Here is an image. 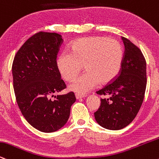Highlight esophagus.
I'll list each match as a JSON object with an SVG mask.
<instances>
[{
  "mask_svg": "<svg viewBox=\"0 0 159 159\" xmlns=\"http://www.w3.org/2000/svg\"><path fill=\"white\" fill-rule=\"evenodd\" d=\"M85 96H86V95H85V94H75V97H76V100H79V99H81V98H85Z\"/></svg>",
  "mask_w": 159,
  "mask_h": 159,
  "instance_id": "obj_1",
  "label": "esophagus"
}]
</instances>
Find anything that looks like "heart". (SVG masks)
Returning <instances> with one entry per match:
<instances>
[{"label":"heart","instance_id":"1","mask_svg":"<svg viewBox=\"0 0 159 159\" xmlns=\"http://www.w3.org/2000/svg\"><path fill=\"white\" fill-rule=\"evenodd\" d=\"M124 52L117 41L106 37L91 36L77 39L70 44V53H61L57 59L59 74L71 81L83 67L86 73L69 85L70 91L85 93L99 83L109 85L117 78L122 68Z\"/></svg>","mask_w":159,"mask_h":159}]
</instances>
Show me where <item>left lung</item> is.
Wrapping results in <instances>:
<instances>
[{
	"instance_id": "left-lung-1",
	"label": "left lung",
	"mask_w": 159,
	"mask_h": 159,
	"mask_svg": "<svg viewBox=\"0 0 159 159\" xmlns=\"http://www.w3.org/2000/svg\"><path fill=\"white\" fill-rule=\"evenodd\" d=\"M125 51L122 68L117 79L97 94L103 95L94 112L98 124L110 130L128 126L139 111L147 86V64L141 50L122 37Z\"/></svg>"
}]
</instances>
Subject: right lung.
<instances>
[{"instance_id": "right-lung-1", "label": "right lung", "mask_w": 159, "mask_h": 159, "mask_svg": "<svg viewBox=\"0 0 159 159\" xmlns=\"http://www.w3.org/2000/svg\"><path fill=\"white\" fill-rule=\"evenodd\" d=\"M62 42L58 33L39 32L24 42L13 60L17 103L27 122L42 132H53L64 126L76 101L74 92L54 96L66 88L57 67Z\"/></svg>"}]
</instances>
